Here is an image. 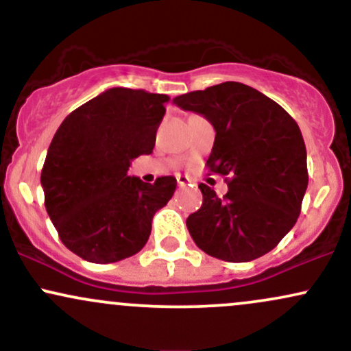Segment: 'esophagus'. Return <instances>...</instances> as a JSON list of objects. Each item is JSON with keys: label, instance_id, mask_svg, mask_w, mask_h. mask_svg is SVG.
Here are the masks:
<instances>
[{"label": "esophagus", "instance_id": "1", "mask_svg": "<svg viewBox=\"0 0 351 351\" xmlns=\"http://www.w3.org/2000/svg\"><path fill=\"white\" fill-rule=\"evenodd\" d=\"M176 181H178V186H186V184L189 183V180L186 178V176H176Z\"/></svg>", "mask_w": 351, "mask_h": 351}]
</instances>
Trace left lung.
<instances>
[{"instance_id": "8db88e82", "label": "left lung", "mask_w": 351, "mask_h": 351, "mask_svg": "<svg viewBox=\"0 0 351 351\" xmlns=\"http://www.w3.org/2000/svg\"><path fill=\"white\" fill-rule=\"evenodd\" d=\"M173 102L211 122L216 138L206 165L228 176L223 198L199 184L203 204L186 219L193 241L228 263L272 251L295 224L308 184L299 125L279 104L241 82L188 92Z\"/></svg>"}]
</instances>
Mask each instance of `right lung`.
I'll use <instances>...</instances> for the list:
<instances>
[{"label": "right lung", "instance_id": "obj_1", "mask_svg": "<svg viewBox=\"0 0 351 351\" xmlns=\"http://www.w3.org/2000/svg\"><path fill=\"white\" fill-rule=\"evenodd\" d=\"M170 97L114 87L60 123L41 171L44 204L60 241L94 264L119 263L147 244L155 213L171 199L173 176L153 184L128 176L150 155Z\"/></svg>", "mask_w": 351, "mask_h": 351}]
</instances>
